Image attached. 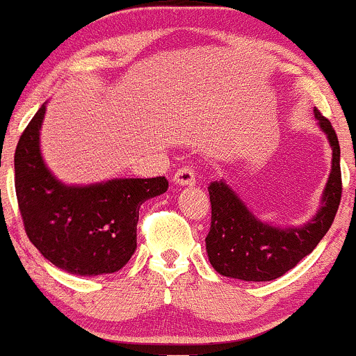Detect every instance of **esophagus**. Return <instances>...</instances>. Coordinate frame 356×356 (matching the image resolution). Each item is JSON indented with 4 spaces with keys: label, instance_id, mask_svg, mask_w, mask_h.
Returning a JSON list of instances; mask_svg holds the SVG:
<instances>
[{
    "label": "esophagus",
    "instance_id": "34e87169",
    "mask_svg": "<svg viewBox=\"0 0 356 356\" xmlns=\"http://www.w3.org/2000/svg\"><path fill=\"white\" fill-rule=\"evenodd\" d=\"M174 182L177 184V186H194L195 170L189 165L181 167V169H177V172L174 175Z\"/></svg>",
    "mask_w": 356,
    "mask_h": 356
}]
</instances>
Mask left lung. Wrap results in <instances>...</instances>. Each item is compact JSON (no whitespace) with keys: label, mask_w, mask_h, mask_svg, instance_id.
Wrapping results in <instances>:
<instances>
[{"label":"left lung","mask_w":356,"mask_h":356,"mask_svg":"<svg viewBox=\"0 0 356 356\" xmlns=\"http://www.w3.org/2000/svg\"><path fill=\"white\" fill-rule=\"evenodd\" d=\"M314 117L328 137L333 159L321 207L305 226L281 229L263 222L226 182H211V229L206 249L219 275L243 281L276 280L308 256L332 227L341 201L340 144L330 120L316 107Z\"/></svg>","instance_id":"obj_1"}]
</instances>
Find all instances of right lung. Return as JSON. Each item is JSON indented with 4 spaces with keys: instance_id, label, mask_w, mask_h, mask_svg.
Segmentation results:
<instances>
[{
    "instance_id": "right-lung-1",
    "label": "right lung",
    "mask_w": 356,
    "mask_h": 356,
    "mask_svg": "<svg viewBox=\"0 0 356 356\" xmlns=\"http://www.w3.org/2000/svg\"><path fill=\"white\" fill-rule=\"evenodd\" d=\"M44 105L19 137L15 152V189L24 231L56 268L99 276L124 268L137 248L142 202L164 194L165 177L112 179L67 186L44 165L40 129Z\"/></svg>"
}]
</instances>
